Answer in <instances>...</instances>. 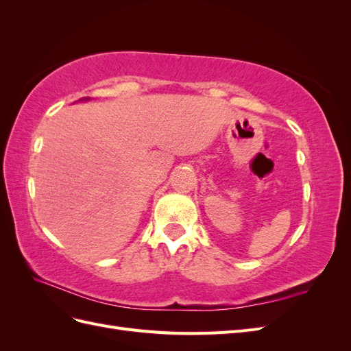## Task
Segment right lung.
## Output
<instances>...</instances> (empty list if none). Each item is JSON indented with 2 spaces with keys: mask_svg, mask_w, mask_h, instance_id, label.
<instances>
[{
  "mask_svg": "<svg viewBox=\"0 0 351 351\" xmlns=\"http://www.w3.org/2000/svg\"><path fill=\"white\" fill-rule=\"evenodd\" d=\"M88 99H89V98H82L80 101H88Z\"/></svg>",
  "mask_w": 351,
  "mask_h": 351,
  "instance_id": "1",
  "label": "right lung"
}]
</instances>
